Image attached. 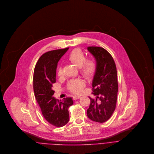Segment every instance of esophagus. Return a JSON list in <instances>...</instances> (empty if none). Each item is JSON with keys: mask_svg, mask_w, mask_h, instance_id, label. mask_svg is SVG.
Returning a JSON list of instances; mask_svg holds the SVG:
<instances>
[{"mask_svg": "<svg viewBox=\"0 0 154 154\" xmlns=\"http://www.w3.org/2000/svg\"><path fill=\"white\" fill-rule=\"evenodd\" d=\"M80 98H81V97H79V96H74V97H73V100H78V99H79Z\"/></svg>", "mask_w": 154, "mask_h": 154, "instance_id": "34e87169", "label": "esophagus"}]
</instances>
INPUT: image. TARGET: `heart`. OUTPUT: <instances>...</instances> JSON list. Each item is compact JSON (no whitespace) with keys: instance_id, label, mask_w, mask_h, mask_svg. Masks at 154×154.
<instances>
[{"instance_id":"b5f03b06","label":"heart","mask_w":154,"mask_h":154,"mask_svg":"<svg viewBox=\"0 0 154 154\" xmlns=\"http://www.w3.org/2000/svg\"><path fill=\"white\" fill-rule=\"evenodd\" d=\"M68 59L74 65L79 67L81 74L86 78H90L94 75L97 68L96 63L92 59L85 60V56L80 49L73 50L69 54ZM57 75L59 76L63 75V70L61 67L58 69ZM84 86V81L79 78L72 80L69 84L70 90L75 94L80 93Z\"/></svg>"}]
</instances>
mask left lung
Listing matches in <instances>:
<instances>
[{
    "label": "left lung",
    "instance_id": "1",
    "mask_svg": "<svg viewBox=\"0 0 154 154\" xmlns=\"http://www.w3.org/2000/svg\"><path fill=\"white\" fill-rule=\"evenodd\" d=\"M87 50L96 60V71L92 81L93 94L96 99L90 98V104L87 110L91 120L104 122L113 114L116 104L118 84L117 72L114 60L104 48L91 46Z\"/></svg>",
    "mask_w": 154,
    "mask_h": 154
}]
</instances>
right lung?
Returning <instances> with one entry per match:
<instances>
[{"mask_svg":"<svg viewBox=\"0 0 154 154\" xmlns=\"http://www.w3.org/2000/svg\"><path fill=\"white\" fill-rule=\"evenodd\" d=\"M69 48L43 54L37 62L33 75V89L44 118L54 126L63 127L69 121V107L73 104L71 97L59 101L54 97L57 63Z\"/></svg>","mask_w":154,"mask_h":154,"instance_id":"1","label":"right lung"}]
</instances>
